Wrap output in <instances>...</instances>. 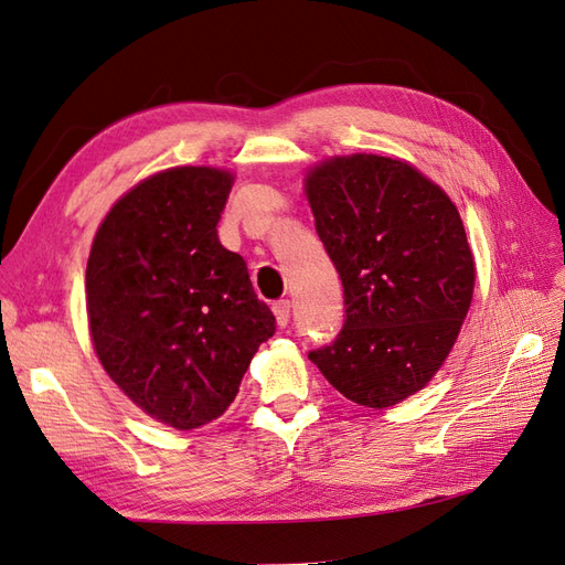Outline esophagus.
<instances>
[{
    "instance_id": "1",
    "label": "esophagus",
    "mask_w": 565,
    "mask_h": 565,
    "mask_svg": "<svg viewBox=\"0 0 565 565\" xmlns=\"http://www.w3.org/2000/svg\"><path fill=\"white\" fill-rule=\"evenodd\" d=\"M273 313H276L280 324H287L289 316H292V301H289V299H278L276 303H273Z\"/></svg>"
}]
</instances>
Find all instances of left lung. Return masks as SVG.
<instances>
[{
  "label": "left lung",
  "instance_id": "obj_1",
  "mask_svg": "<svg viewBox=\"0 0 565 565\" xmlns=\"http://www.w3.org/2000/svg\"><path fill=\"white\" fill-rule=\"evenodd\" d=\"M316 233L344 287V324L311 361L358 405L413 396L446 361L473 295L450 198L407 162L334 158L306 177Z\"/></svg>",
  "mask_w": 565,
  "mask_h": 565
}]
</instances>
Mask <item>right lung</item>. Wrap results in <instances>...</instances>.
I'll return each mask as SVG.
<instances>
[{
  "instance_id": "add662e5",
  "label": "right lung",
  "mask_w": 565,
  "mask_h": 565,
  "mask_svg": "<svg viewBox=\"0 0 565 565\" xmlns=\"http://www.w3.org/2000/svg\"><path fill=\"white\" fill-rule=\"evenodd\" d=\"M231 185L212 167L141 181L104 218L87 262L100 365L143 413L181 431L226 413L276 332L245 259L218 243Z\"/></svg>"
}]
</instances>
